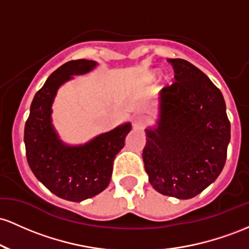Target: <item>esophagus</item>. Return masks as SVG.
I'll return each mask as SVG.
<instances>
[{
  "instance_id": "obj_1",
  "label": "esophagus",
  "mask_w": 249,
  "mask_h": 249,
  "mask_svg": "<svg viewBox=\"0 0 249 249\" xmlns=\"http://www.w3.org/2000/svg\"><path fill=\"white\" fill-rule=\"evenodd\" d=\"M148 124V119L143 115H138L133 119V128L135 130H142Z\"/></svg>"
}]
</instances>
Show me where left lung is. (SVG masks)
<instances>
[{"mask_svg":"<svg viewBox=\"0 0 249 249\" xmlns=\"http://www.w3.org/2000/svg\"><path fill=\"white\" fill-rule=\"evenodd\" d=\"M168 62L177 81L161 89L158 124L146 129L142 158L155 191L187 200L222 172L231 124L222 93L207 75L182 58Z\"/></svg>","mask_w":249,"mask_h":249,"instance_id":"obj_1","label":"left lung"}]
</instances>
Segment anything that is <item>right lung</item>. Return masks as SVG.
Segmentation results:
<instances>
[{"label":"right lung","instance_id":"1","mask_svg":"<svg viewBox=\"0 0 249 249\" xmlns=\"http://www.w3.org/2000/svg\"><path fill=\"white\" fill-rule=\"evenodd\" d=\"M90 60L69 61L53 72L35 94L24 127L27 161L38 181L58 197L74 202L90 199L110 182L113 162L132 129L129 122L79 146H69L58 138L52 124V106L58 88L93 71Z\"/></svg>","mask_w":249,"mask_h":249}]
</instances>
